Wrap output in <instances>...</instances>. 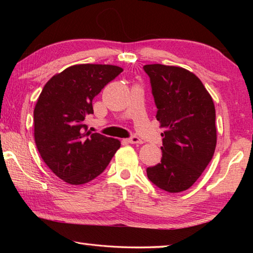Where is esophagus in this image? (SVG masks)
I'll return each mask as SVG.
<instances>
[{
	"mask_svg": "<svg viewBox=\"0 0 253 253\" xmlns=\"http://www.w3.org/2000/svg\"><path fill=\"white\" fill-rule=\"evenodd\" d=\"M127 142L129 144H143V140L137 136H132L130 138L127 139Z\"/></svg>",
	"mask_w": 253,
	"mask_h": 253,
	"instance_id": "1",
	"label": "esophagus"
}]
</instances>
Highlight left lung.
<instances>
[{
  "mask_svg": "<svg viewBox=\"0 0 253 253\" xmlns=\"http://www.w3.org/2000/svg\"><path fill=\"white\" fill-rule=\"evenodd\" d=\"M151 78L162 132V160L146 169L149 181L178 193L198 181L216 146L215 107L193 72L160 63L144 66Z\"/></svg>",
  "mask_w": 253,
  "mask_h": 253,
  "instance_id": "1",
  "label": "left lung"
}]
</instances>
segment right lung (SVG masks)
Returning <instances> with one entry per match:
<instances>
[{
    "instance_id": "right-lung-1",
    "label": "right lung",
    "mask_w": 253,
    "mask_h": 253,
    "mask_svg": "<svg viewBox=\"0 0 253 253\" xmlns=\"http://www.w3.org/2000/svg\"><path fill=\"white\" fill-rule=\"evenodd\" d=\"M123 71L113 65H75L44 84L34 107V140L46 166L71 185L92 181L121 147L116 138L90 134L84 125L92 99Z\"/></svg>"
}]
</instances>
